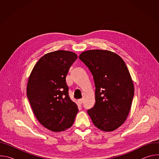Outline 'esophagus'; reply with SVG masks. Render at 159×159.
I'll list each match as a JSON object with an SVG mask.
<instances>
[{
    "label": "esophagus",
    "instance_id": "obj_1",
    "mask_svg": "<svg viewBox=\"0 0 159 159\" xmlns=\"http://www.w3.org/2000/svg\"><path fill=\"white\" fill-rule=\"evenodd\" d=\"M79 102L80 104H82L84 102V99H80L79 100Z\"/></svg>",
    "mask_w": 159,
    "mask_h": 159
}]
</instances>
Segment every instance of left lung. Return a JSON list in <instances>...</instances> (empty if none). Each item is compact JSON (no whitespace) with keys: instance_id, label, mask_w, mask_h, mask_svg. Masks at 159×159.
I'll return each mask as SVG.
<instances>
[{"instance_id":"1","label":"left lung","mask_w":159,"mask_h":159,"mask_svg":"<svg viewBox=\"0 0 159 159\" xmlns=\"http://www.w3.org/2000/svg\"><path fill=\"white\" fill-rule=\"evenodd\" d=\"M80 60L89 68L94 80V106L87 111L99 129L112 131L127 118L134 96V85L123 60L108 50L82 52Z\"/></svg>"}]
</instances>
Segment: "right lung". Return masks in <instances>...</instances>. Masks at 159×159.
Instances as JSON below:
<instances>
[{
	"mask_svg": "<svg viewBox=\"0 0 159 159\" xmlns=\"http://www.w3.org/2000/svg\"><path fill=\"white\" fill-rule=\"evenodd\" d=\"M77 55L58 50L45 54L29 77L26 93L38 121L46 128L60 132L70 128L78 112L69 96L66 76Z\"/></svg>",
	"mask_w": 159,
	"mask_h": 159,
	"instance_id": "add662e5",
	"label": "right lung"
}]
</instances>
